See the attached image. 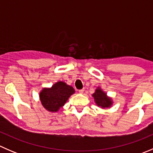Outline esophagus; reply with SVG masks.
I'll use <instances>...</instances> for the list:
<instances>
[{"mask_svg": "<svg viewBox=\"0 0 153 153\" xmlns=\"http://www.w3.org/2000/svg\"><path fill=\"white\" fill-rule=\"evenodd\" d=\"M78 92H79V93L82 94V93H84V89H80V90L78 91Z\"/></svg>", "mask_w": 153, "mask_h": 153, "instance_id": "34e87169", "label": "esophagus"}]
</instances>
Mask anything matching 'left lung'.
<instances>
[{
  "label": "left lung",
  "mask_w": 153,
  "mask_h": 153,
  "mask_svg": "<svg viewBox=\"0 0 153 153\" xmlns=\"http://www.w3.org/2000/svg\"><path fill=\"white\" fill-rule=\"evenodd\" d=\"M92 97L95 99V102L98 106L101 108H109L112 106V101L110 98L100 87L95 89V92L92 94Z\"/></svg>",
  "instance_id": "1"
}]
</instances>
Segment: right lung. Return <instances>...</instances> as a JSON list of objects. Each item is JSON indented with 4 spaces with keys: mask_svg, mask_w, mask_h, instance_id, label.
Instances as JSON below:
<instances>
[{
    "mask_svg": "<svg viewBox=\"0 0 153 153\" xmlns=\"http://www.w3.org/2000/svg\"><path fill=\"white\" fill-rule=\"evenodd\" d=\"M74 93L75 89L72 86L67 85L63 81H58L52 87L44 88L40 92V100L47 110L56 112Z\"/></svg>",
    "mask_w": 153,
    "mask_h": 153,
    "instance_id": "1",
    "label": "right lung"
}]
</instances>
